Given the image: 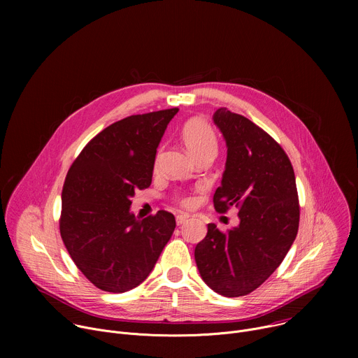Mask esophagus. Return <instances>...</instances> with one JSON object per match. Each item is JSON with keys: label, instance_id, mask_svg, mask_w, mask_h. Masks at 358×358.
Returning <instances> with one entry per match:
<instances>
[{"label": "esophagus", "instance_id": "34e87169", "mask_svg": "<svg viewBox=\"0 0 358 358\" xmlns=\"http://www.w3.org/2000/svg\"><path fill=\"white\" fill-rule=\"evenodd\" d=\"M187 220H188V215H182V214H180V215H177V217H176V222H177V225H182Z\"/></svg>", "mask_w": 358, "mask_h": 358}]
</instances>
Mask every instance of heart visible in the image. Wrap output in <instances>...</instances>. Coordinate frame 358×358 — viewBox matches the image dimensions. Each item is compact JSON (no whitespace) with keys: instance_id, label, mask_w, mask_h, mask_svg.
<instances>
[{"instance_id":"b5f03b06","label":"heart","mask_w":358,"mask_h":358,"mask_svg":"<svg viewBox=\"0 0 358 358\" xmlns=\"http://www.w3.org/2000/svg\"><path fill=\"white\" fill-rule=\"evenodd\" d=\"M181 138L194 157H198L203 155V152H217V147H218L217 134L211 127V124L203 119L196 117V119L188 120L182 126ZM159 157H160V151L156 162H159ZM181 202L185 203L187 199L182 198Z\"/></svg>"}]
</instances>
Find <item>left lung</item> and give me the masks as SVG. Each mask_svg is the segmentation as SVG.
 I'll return each instance as SVG.
<instances>
[{
  "label": "left lung",
  "mask_w": 358,
  "mask_h": 358,
  "mask_svg": "<svg viewBox=\"0 0 358 358\" xmlns=\"http://www.w3.org/2000/svg\"><path fill=\"white\" fill-rule=\"evenodd\" d=\"M214 123L227 141V163L214 207L239 208V225L221 232L208 224L195 246L202 280L227 297L259 287L282 264L299 229V198L285 150L249 119L221 108Z\"/></svg>",
  "instance_id": "8db88e82"
}]
</instances>
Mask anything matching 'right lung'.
Here are the masks:
<instances>
[{"label":"right lung","mask_w":358,"mask_h":358,"mask_svg":"<svg viewBox=\"0 0 358 358\" xmlns=\"http://www.w3.org/2000/svg\"><path fill=\"white\" fill-rule=\"evenodd\" d=\"M178 109L129 116L94 136L71 166L59 229L78 269L99 289L123 293L145 280L170 241L176 218L130 213L148 188L157 147Z\"/></svg>","instance_id":"obj_1"}]
</instances>
